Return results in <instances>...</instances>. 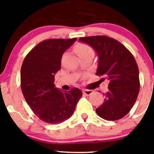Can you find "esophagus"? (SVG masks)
<instances>
[{
    "label": "esophagus",
    "instance_id": "obj_1",
    "mask_svg": "<svg viewBox=\"0 0 154 154\" xmlns=\"http://www.w3.org/2000/svg\"><path fill=\"white\" fill-rule=\"evenodd\" d=\"M92 92H93L92 90H90V89H84L83 90V93L86 95V96H90Z\"/></svg>",
    "mask_w": 154,
    "mask_h": 154
}]
</instances>
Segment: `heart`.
Masks as SVG:
<instances>
[{"mask_svg": "<svg viewBox=\"0 0 154 154\" xmlns=\"http://www.w3.org/2000/svg\"><path fill=\"white\" fill-rule=\"evenodd\" d=\"M75 51L79 57L82 55H85L86 53H93V50L92 49V48L85 44H79L78 45H76Z\"/></svg>", "mask_w": 154, "mask_h": 154, "instance_id": "heart-1", "label": "heart"}]
</instances>
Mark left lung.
<instances>
[{
  "label": "left lung",
  "mask_w": 154,
  "mask_h": 154,
  "mask_svg": "<svg viewBox=\"0 0 154 154\" xmlns=\"http://www.w3.org/2000/svg\"><path fill=\"white\" fill-rule=\"evenodd\" d=\"M79 40L89 45L99 56L96 75L109 81L106 99L96 109L106 120L122 119L136 103L140 91L139 69L129 50L116 39L105 36L83 37Z\"/></svg>",
  "instance_id": "obj_1"
}]
</instances>
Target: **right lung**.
<instances>
[{
	"mask_svg": "<svg viewBox=\"0 0 154 154\" xmlns=\"http://www.w3.org/2000/svg\"><path fill=\"white\" fill-rule=\"evenodd\" d=\"M77 38L47 39L29 51L21 69V88L27 103L42 121L58 124L72 116L82 96L78 88L62 92L55 75L61 69L63 53Z\"/></svg>",
	"mask_w": 154,
	"mask_h": 154,
	"instance_id": "right-lung-1",
	"label": "right lung"
}]
</instances>
